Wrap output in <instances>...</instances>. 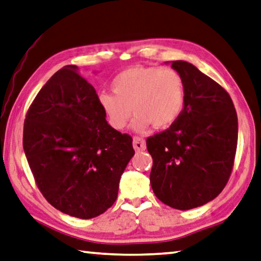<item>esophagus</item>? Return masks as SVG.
<instances>
[{
    "mask_svg": "<svg viewBox=\"0 0 261 261\" xmlns=\"http://www.w3.org/2000/svg\"><path fill=\"white\" fill-rule=\"evenodd\" d=\"M134 148L138 151L146 149V143L140 137H134Z\"/></svg>",
    "mask_w": 261,
    "mask_h": 261,
    "instance_id": "esophagus-1",
    "label": "esophagus"
}]
</instances>
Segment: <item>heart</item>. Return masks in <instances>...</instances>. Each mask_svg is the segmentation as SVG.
<instances>
[{
	"label": "heart",
	"mask_w": 261,
	"mask_h": 261,
	"mask_svg": "<svg viewBox=\"0 0 261 261\" xmlns=\"http://www.w3.org/2000/svg\"><path fill=\"white\" fill-rule=\"evenodd\" d=\"M113 93H101L99 106L115 130H123L132 112L134 129L145 132L149 125L163 130L171 126L182 112L186 87L177 69L160 66H134L112 81Z\"/></svg>",
	"instance_id": "1"
}]
</instances>
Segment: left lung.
Segmentation results:
<instances>
[{
	"label": "left lung",
	"mask_w": 261,
	"mask_h": 261,
	"mask_svg": "<svg viewBox=\"0 0 261 261\" xmlns=\"http://www.w3.org/2000/svg\"><path fill=\"white\" fill-rule=\"evenodd\" d=\"M186 98L178 120L146 140L153 159L150 185L161 202L189 210L212 201L228 182L238 147V114L228 92L187 61Z\"/></svg>",
	"instance_id": "obj_1"
}]
</instances>
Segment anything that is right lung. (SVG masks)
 Masks as SVG:
<instances>
[{"mask_svg": "<svg viewBox=\"0 0 261 261\" xmlns=\"http://www.w3.org/2000/svg\"><path fill=\"white\" fill-rule=\"evenodd\" d=\"M74 65L52 75L23 122L22 146L42 195L80 219L105 212L135 155L132 137L108 124L96 90Z\"/></svg>", "mask_w": 261, "mask_h": 261, "instance_id": "obj_1", "label": "right lung"}]
</instances>
